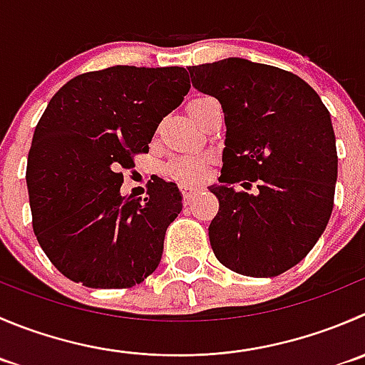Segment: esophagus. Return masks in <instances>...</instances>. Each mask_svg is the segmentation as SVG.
I'll list each match as a JSON object with an SVG mask.
<instances>
[{
	"mask_svg": "<svg viewBox=\"0 0 365 365\" xmlns=\"http://www.w3.org/2000/svg\"><path fill=\"white\" fill-rule=\"evenodd\" d=\"M182 192H183V203L189 205L192 201L194 194L197 192V187H189V185H182Z\"/></svg>",
	"mask_w": 365,
	"mask_h": 365,
	"instance_id": "1",
	"label": "esophagus"
}]
</instances>
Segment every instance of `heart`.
Here are the masks:
<instances>
[{"instance_id": "obj_1", "label": "heart", "mask_w": 365, "mask_h": 365, "mask_svg": "<svg viewBox=\"0 0 365 365\" xmlns=\"http://www.w3.org/2000/svg\"><path fill=\"white\" fill-rule=\"evenodd\" d=\"M208 162H210V158L203 153H185L169 160L165 164L164 173L169 178L180 180L182 183H194L203 178Z\"/></svg>"}]
</instances>
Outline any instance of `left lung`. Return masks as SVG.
Here are the masks:
<instances>
[{
    "instance_id": "1",
    "label": "left lung",
    "mask_w": 365,
    "mask_h": 365,
    "mask_svg": "<svg viewBox=\"0 0 365 365\" xmlns=\"http://www.w3.org/2000/svg\"><path fill=\"white\" fill-rule=\"evenodd\" d=\"M192 85L225 112L219 212L208 226L214 255L244 277L294 267L334 210L337 148L330 112L296 74L244 58L187 67ZM233 182L253 195L235 190Z\"/></svg>"
}]
</instances>
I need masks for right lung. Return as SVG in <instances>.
<instances>
[{
	"mask_svg": "<svg viewBox=\"0 0 365 365\" xmlns=\"http://www.w3.org/2000/svg\"><path fill=\"white\" fill-rule=\"evenodd\" d=\"M189 88L183 67L114 66L78 74L51 98L35 126L26 185L35 237L63 277L128 289L157 269L182 194L162 178L144 200L119 190L123 171Z\"/></svg>",
	"mask_w": 365,
	"mask_h": 365,
	"instance_id": "1",
	"label": "right lung"
}]
</instances>
